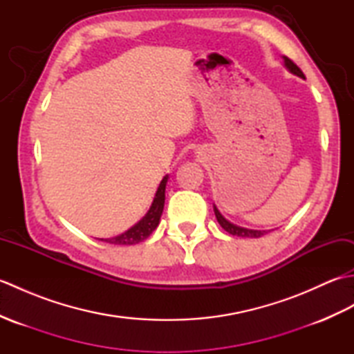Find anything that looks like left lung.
Masks as SVG:
<instances>
[{"label": "left lung", "mask_w": 354, "mask_h": 354, "mask_svg": "<svg viewBox=\"0 0 354 354\" xmlns=\"http://www.w3.org/2000/svg\"><path fill=\"white\" fill-rule=\"evenodd\" d=\"M283 62H284L286 70H288L289 73L295 74V76L301 77V79H306V77H304V74H303V71L299 70L298 66H297L295 64H293L289 57L283 56ZM213 208H214V214H216V219H217V222L221 223V227H222L225 231L230 232V234H232V236H237V237H250V239H259V237H261V236H265L266 232H268L266 230H251V228L239 227V225H236V223H232V222H230V221L225 219V217L222 216V213L219 212V209H217V207H216V205H213Z\"/></svg>", "instance_id": "8db88e82"}]
</instances>
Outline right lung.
<instances>
[{
    "instance_id": "add662e5",
    "label": "right lung",
    "mask_w": 354,
    "mask_h": 354,
    "mask_svg": "<svg viewBox=\"0 0 354 354\" xmlns=\"http://www.w3.org/2000/svg\"><path fill=\"white\" fill-rule=\"evenodd\" d=\"M167 181H169V175H165L162 178V181L160 183V185H158L152 205H150L149 212L145 214V217H142L140 222H137L133 227H131L129 230L115 237L99 239V240L111 245H135V243L142 242V240H146L156 230L158 223H160L162 209H164V202H165V185H167Z\"/></svg>"
}]
</instances>
